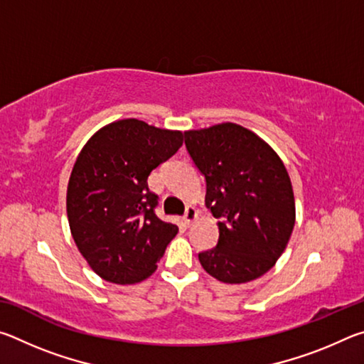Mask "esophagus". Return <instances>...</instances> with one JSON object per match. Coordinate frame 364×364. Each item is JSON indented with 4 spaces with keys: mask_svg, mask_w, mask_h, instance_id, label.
I'll list each match as a JSON object with an SVG mask.
<instances>
[{
    "mask_svg": "<svg viewBox=\"0 0 364 364\" xmlns=\"http://www.w3.org/2000/svg\"><path fill=\"white\" fill-rule=\"evenodd\" d=\"M197 218V210L194 207H186V212H184V215H183V221H184V225L186 226H189L191 223H193V221Z\"/></svg>",
    "mask_w": 364,
    "mask_h": 364,
    "instance_id": "34e87169",
    "label": "esophagus"
}]
</instances>
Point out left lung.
Segmentation results:
<instances>
[{
	"label": "left lung",
	"mask_w": 364,
	"mask_h": 364,
	"mask_svg": "<svg viewBox=\"0 0 364 364\" xmlns=\"http://www.w3.org/2000/svg\"><path fill=\"white\" fill-rule=\"evenodd\" d=\"M205 178V204L218 218V242L199 254L208 274L228 284L263 276L284 252L295 223L291 178L271 147L236 123L184 133Z\"/></svg>",
	"instance_id": "1"
}]
</instances>
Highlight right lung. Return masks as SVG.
Instances as JSON below:
<instances>
[{
	"label": "right lung",
	"instance_id": "right-lung-1",
	"mask_svg": "<svg viewBox=\"0 0 364 364\" xmlns=\"http://www.w3.org/2000/svg\"><path fill=\"white\" fill-rule=\"evenodd\" d=\"M181 146V132L125 119L104 127L80 152L67 217L80 254L102 279L133 284L157 269L178 226L156 215L159 196L147 178Z\"/></svg>",
	"mask_w": 364,
	"mask_h": 364
}]
</instances>
